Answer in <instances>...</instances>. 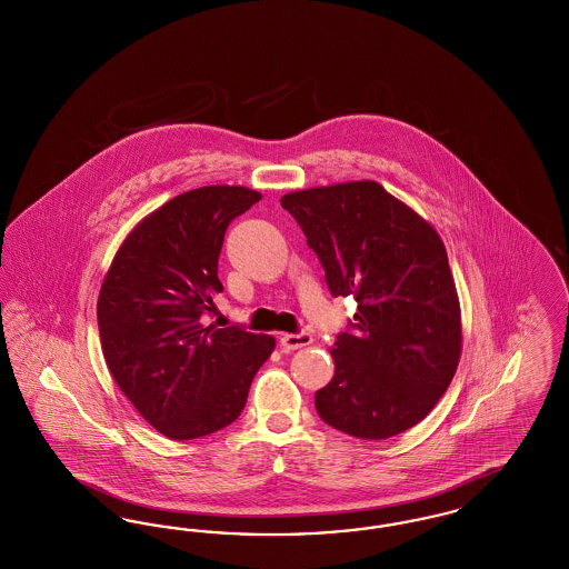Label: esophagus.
Masks as SVG:
<instances>
[{
  "label": "esophagus",
  "mask_w": 569,
  "mask_h": 569,
  "mask_svg": "<svg viewBox=\"0 0 569 569\" xmlns=\"http://www.w3.org/2000/svg\"><path fill=\"white\" fill-rule=\"evenodd\" d=\"M311 341H313V337L309 332H298V335L286 332V335L279 337V343H281L283 352H295V350H300V348H307Z\"/></svg>",
  "instance_id": "obj_1"
}]
</instances>
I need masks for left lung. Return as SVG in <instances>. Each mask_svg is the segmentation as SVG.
I'll use <instances>...</instances> for the list:
<instances>
[{"label":"left lung","instance_id":"left-lung-1","mask_svg":"<svg viewBox=\"0 0 569 569\" xmlns=\"http://www.w3.org/2000/svg\"><path fill=\"white\" fill-rule=\"evenodd\" d=\"M281 207L318 253L330 292L358 302L353 332L330 348L335 376L316 392L320 418L358 439L403 433L448 390L462 350L441 237L376 181L290 191Z\"/></svg>","mask_w":569,"mask_h":569}]
</instances>
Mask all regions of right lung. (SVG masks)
Instances as JSON below:
<instances>
[{
	"instance_id": "right-lung-1",
	"label": "right lung",
	"mask_w": 569,
	"mask_h": 569,
	"mask_svg": "<svg viewBox=\"0 0 569 569\" xmlns=\"http://www.w3.org/2000/svg\"><path fill=\"white\" fill-rule=\"evenodd\" d=\"M262 200L243 186L170 198L119 244L98 297L110 376L136 411L170 439L232 425L274 337L204 325L223 290L217 258L228 223Z\"/></svg>"
}]
</instances>
